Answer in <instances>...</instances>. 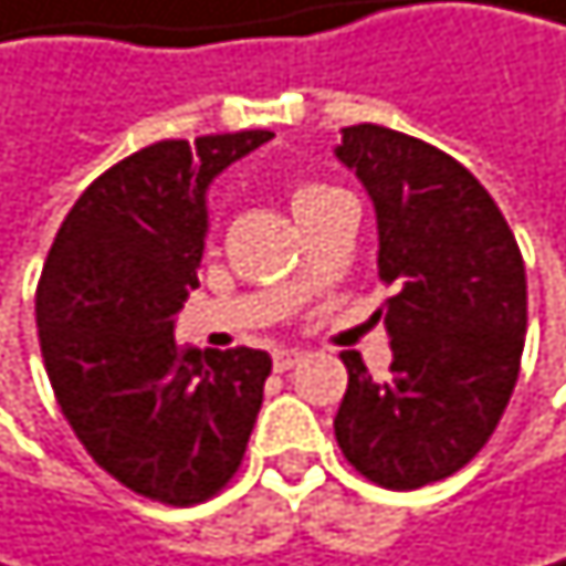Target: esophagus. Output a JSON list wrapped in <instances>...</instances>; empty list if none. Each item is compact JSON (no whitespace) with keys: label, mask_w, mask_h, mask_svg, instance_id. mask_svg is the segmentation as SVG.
<instances>
[{"label":"esophagus","mask_w":566,"mask_h":566,"mask_svg":"<svg viewBox=\"0 0 566 566\" xmlns=\"http://www.w3.org/2000/svg\"><path fill=\"white\" fill-rule=\"evenodd\" d=\"M298 361H302V352L298 348H277L274 352V369L277 373H289L292 366H298Z\"/></svg>","instance_id":"1"}]
</instances>
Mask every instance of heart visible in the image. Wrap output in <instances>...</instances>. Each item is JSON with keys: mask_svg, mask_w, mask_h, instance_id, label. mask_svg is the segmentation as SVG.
Listing matches in <instances>:
<instances>
[{"mask_svg": "<svg viewBox=\"0 0 566 566\" xmlns=\"http://www.w3.org/2000/svg\"><path fill=\"white\" fill-rule=\"evenodd\" d=\"M332 193H338V190H335V187H325V184H298V187L292 190V211L302 214L305 208L318 205V200H325V197H332Z\"/></svg>", "mask_w": 566, "mask_h": 566, "instance_id": "obj_1", "label": "heart"}]
</instances>
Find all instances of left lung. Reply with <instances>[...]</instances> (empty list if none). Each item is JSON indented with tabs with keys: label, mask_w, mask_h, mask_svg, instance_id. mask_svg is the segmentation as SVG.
I'll return each instance as SVG.
<instances>
[{
	"label": "left lung",
	"mask_w": 566,
	"mask_h": 566,
	"mask_svg": "<svg viewBox=\"0 0 566 566\" xmlns=\"http://www.w3.org/2000/svg\"><path fill=\"white\" fill-rule=\"evenodd\" d=\"M335 157L376 208L392 366L376 382L342 352L348 389L335 416L345 460L386 490L463 470L493 436L520 376L527 271L486 187L450 154L389 127L342 130Z\"/></svg>",
	"instance_id": "obj_1"
}]
</instances>
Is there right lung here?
Masks as SVG:
<instances>
[{
	"label": "right lung",
	"instance_id": "right-lung-1",
	"mask_svg": "<svg viewBox=\"0 0 566 566\" xmlns=\"http://www.w3.org/2000/svg\"><path fill=\"white\" fill-rule=\"evenodd\" d=\"M271 130L150 144L99 174L66 214L35 289L56 402L127 490L190 506L241 467L271 355L177 345L208 238V187Z\"/></svg>",
	"mask_w": 566,
	"mask_h": 566
}]
</instances>
